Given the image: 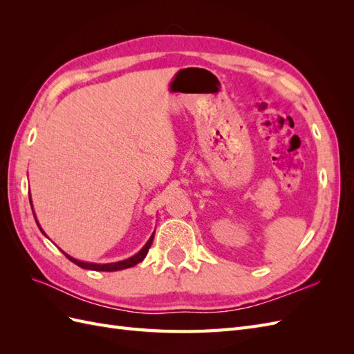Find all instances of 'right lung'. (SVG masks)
<instances>
[{
    "label": "right lung",
    "mask_w": 354,
    "mask_h": 354,
    "mask_svg": "<svg viewBox=\"0 0 354 354\" xmlns=\"http://www.w3.org/2000/svg\"><path fill=\"white\" fill-rule=\"evenodd\" d=\"M29 202H30V207H32V201H30V196H29ZM35 221H37V218H35ZM37 224H38V221H37ZM38 227H39V230L44 233V230L41 229V226L38 224ZM46 234V233H44ZM47 236V234H46ZM153 236H155V233L152 234L151 238H149V241L146 242V245L143 246V248L138 251L136 255H133V257H130V259H127V260H122V261H118V263H108V264H95V263H85V261H80V260H77V259H73V257H71V255H68L66 252H63L65 254L68 259L72 261V263H75L77 266H80V267H82V269H87V270H97V272H116V270H122V269H128V267H133V266H136V264H138L140 261H143L145 260V257L147 255V251H149V248H151V245H152V242H153Z\"/></svg>",
    "instance_id": "1"
}]
</instances>
